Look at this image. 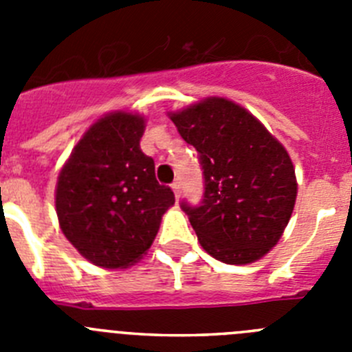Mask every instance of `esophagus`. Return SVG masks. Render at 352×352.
Instances as JSON below:
<instances>
[{"instance_id": "1", "label": "esophagus", "mask_w": 352, "mask_h": 352, "mask_svg": "<svg viewBox=\"0 0 352 352\" xmlns=\"http://www.w3.org/2000/svg\"><path fill=\"white\" fill-rule=\"evenodd\" d=\"M173 192H174V197L179 199V194H182V183H179V179H176V182L173 183Z\"/></svg>"}]
</instances>
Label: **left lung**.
Listing matches in <instances>:
<instances>
[{"mask_svg":"<svg viewBox=\"0 0 352 352\" xmlns=\"http://www.w3.org/2000/svg\"><path fill=\"white\" fill-rule=\"evenodd\" d=\"M169 118L203 167V201L182 203L201 247L227 264L266 256L296 203L294 166L284 146L247 109L220 96Z\"/></svg>","mask_w":352,"mask_h":352,"instance_id":"8db88e82","label":"left lung"}]
</instances>
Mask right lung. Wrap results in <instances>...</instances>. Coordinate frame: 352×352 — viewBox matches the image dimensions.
<instances>
[{
	"mask_svg": "<svg viewBox=\"0 0 352 352\" xmlns=\"http://www.w3.org/2000/svg\"><path fill=\"white\" fill-rule=\"evenodd\" d=\"M144 118L116 111L93 123L76 144L56 185L65 238L102 268H126L146 254L174 204L141 151Z\"/></svg>",
	"mask_w": 352,
	"mask_h": 352,
	"instance_id": "1",
	"label": "right lung"
}]
</instances>
